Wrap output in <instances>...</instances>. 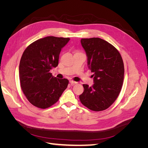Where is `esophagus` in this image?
Returning a JSON list of instances; mask_svg holds the SVG:
<instances>
[{"instance_id": "34e87169", "label": "esophagus", "mask_w": 148, "mask_h": 148, "mask_svg": "<svg viewBox=\"0 0 148 148\" xmlns=\"http://www.w3.org/2000/svg\"><path fill=\"white\" fill-rule=\"evenodd\" d=\"M70 84H71V85H74V84L77 83V82H74V81H73V80H70Z\"/></svg>"}]
</instances>
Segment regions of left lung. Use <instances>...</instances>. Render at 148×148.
<instances>
[{"instance_id": "8db88e82", "label": "left lung", "mask_w": 148, "mask_h": 148, "mask_svg": "<svg viewBox=\"0 0 148 148\" xmlns=\"http://www.w3.org/2000/svg\"><path fill=\"white\" fill-rule=\"evenodd\" d=\"M81 44L87 56L88 68L93 73L94 84L91 86L83 84L80 101L91 110H106L117 99L122 87V58L117 49L101 38H83Z\"/></svg>"}]
</instances>
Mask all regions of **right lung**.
Segmentation results:
<instances>
[{
  "label": "right lung",
  "mask_w": 148,
  "mask_h": 148,
  "mask_svg": "<svg viewBox=\"0 0 148 148\" xmlns=\"http://www.w3.org/2000/svg\"><path fill=\"white\" fill-rule=\"evenodd\" d=\"M70 38L47 36L31 43L21 56L19 77L24 95L31 104L46 109L54 104L69 80L54 77L50 70L58 65L62 49Z\"/></svg>",
  "instance_id": "right-lung-1"
}]
</instances>
